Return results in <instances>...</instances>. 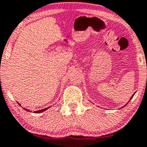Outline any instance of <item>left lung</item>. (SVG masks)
<instances>
[{
	"mask_svg": "<svg viewBox=\"0 0 147 147\" xmlns=\"http://www.w3.org/2000/svg\"><path fill=\"white\" fill-rule=\"evenodd\" d=\"M134 94H135V93H134ZM134 94L132 95V97H131V98H130V99H132V97H133V96H134Z\"/></svg>",
	"mask_w": 147,
	"mask_h": 147,
	"instance_id": "8db88e82",
	"label": "left lung"
}]
</instances>
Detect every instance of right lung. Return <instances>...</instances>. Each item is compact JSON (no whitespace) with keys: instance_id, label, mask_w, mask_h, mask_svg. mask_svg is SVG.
Instances as JSON below:
<instances>
[{"instance_id":"1","label":"right lung","mask_w":147,"mask_h":147,"mask_svg":"<svg viewBox=\"0 0 147 147\" xmlns=\"http://www.w3.org/2000/svg\"><path fill=\"white\" fill-rule=\"evenodd\" d=\"M19 105H20V103H18ZM49 107H48V108H46V109H42V110H39V111H34V113H40V112H43L44 111H45V110H47V109H49ZM24 109H25L26 110V111H30V110H28V109H25V108H24Z\"/></svg>"}]
</instances>
